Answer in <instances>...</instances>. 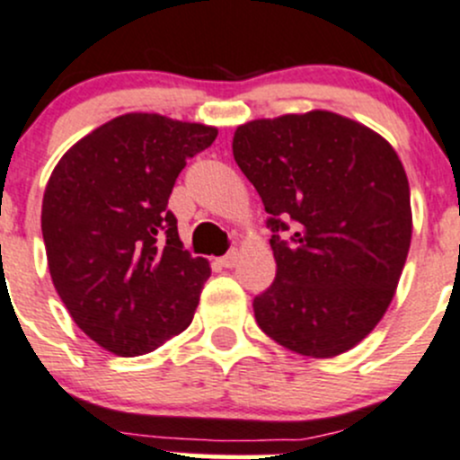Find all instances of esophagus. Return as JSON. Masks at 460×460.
<instances>
[{"label": "esophagus", "instance_id": "1", "mask_svg": "<svg viewBox=\"0 0 460 460\" xmlns=\"http://www.w3.org/2000/svg\"><path fill=\"white\" fill-rule=\"evenodd\" d=\"M236 257H239V254H236V250H230L228 254H224V257L217 259V263H219V266H224V268H232L236 263Z\"/></svg>", "mask_w": 460, "mask_h": 460}]
</instances>
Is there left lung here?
Here are the masks:
<instances>
[{
	"instance_id": "obj_1",
	"label": "left lung",
	"mask_w": 460,
	"mask_h": 460,
	"mask_svg": "<svg viewBox=\"0 0 460 460\" xmlns=\"http://www.w3.org/2000/svg\"><path fill=\"white\" fill-rule=\"evenodd\" d=\"M232 154L268 212L275 281L252 302L259 329L308 358H333L374 331L411 241L398 154L331 111L236 127Z\"/></svg>"
}]
</instances>
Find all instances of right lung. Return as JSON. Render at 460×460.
Instances as JSON below:
<instances>
[{"label":"right lung","mask_w":460,"mask_h":460,"mask_svg":"<svg viewBox=\"0 0 460 460\" xmlns=\"http://www.w3.org/2000/svg\"><path fill=\"white\" fill-rule=\"evenodd\" d=\"M215 127L125 113L77 140L44 190L53 286L74 322L116 356H143L192 322L210 263L192 257L167 210Z\"/></svg>","instance_id":"obj_1"}]
</instances>
